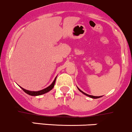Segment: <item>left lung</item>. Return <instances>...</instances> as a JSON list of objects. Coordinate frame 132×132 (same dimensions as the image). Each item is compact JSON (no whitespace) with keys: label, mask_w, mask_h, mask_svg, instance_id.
I'll use <instances>...</instances> for the list:
<instances>
[{"label":"left lung","mask_w":132,"mask_h":132,"mask_svg":"<svg viewBox=\"0 0 132 132\" xmlns=\"http://www.w3.org/2000/svg\"><path fill=\"white\" fill-rule=\"evenodd\" d=\"M78 89H79V90L81 92H82V93H83V94L86 95V96H88V97H92V98H94V99H97V98H100V97H102V96H90V95H88V94H86V93H85V92H83V91L79 89V88H78Z\"/></svg>","instance_id":"8db88e82"}]
</instances>
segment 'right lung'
Segmentation results:
<instances>
[{
    "mask_svg": "<svg viewBox=\"0 0 132 132\" xmlns=\"http://www.w3.org/2000/svg\"><path fill=\"white\" fill-rule=\"evenodd\" d=\"M56 78L54 79V81L52 83V84L50 86H49L48 87H47V88H44V89L43 90H39V91H29V90H26L24 89V88H21L22 90H23V91H24L25 92H26V94H27L30 95V96H40V95H42V94H45L47 93V92H48L49 91H50L51 90H52V88L54 87V84H55V81H56Z\"/></svg>",
    "mask_w": 132,
    "mask_h": 132,
    "instance_id": "obj_1",
    "label": "right lung"
}]
</instances>
